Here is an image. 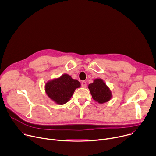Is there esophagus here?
<instances>
[{
  "mask_svg": "<svg viewBox=\"0 0 156 156\" xmlns=\"http://www.w3.org/2000/svg\"><path fill=\"white\" fill-rule=\"evenodd\" d=\"M81 86H82L83 87H86V86H87L86 82L84 81H82V83H81Z\"/></svg>",
  "mask_w": 156,
  "mask_h": 156,
  "instance_id": "1",
  "label": "esophagus"
}]
</instances>
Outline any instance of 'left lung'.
<instances>
[{"label": "left lung", "instance_id": "left-lung-1", "mask_svg": "<svg viewBox=\"0 0 156 156\" xmlns=\"http://www.w3.org/2000/svg\"><path fill=\"white\" fill-rule=\"evenodd\" d=\"M93 99L99 104L108 102L112 98V93L109 87L101 78L95 79L88 86Z\"/></svg>", "mask_w": 156, "mask_h": 156}]
</instances>
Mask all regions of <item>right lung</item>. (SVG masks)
Returning <instances> with one entry per match:
<instances>
[{
    "label": "right lung",
    "instance_id": "1",
    "mask_svg": "<svg viewBox=\"0 0 156 156\" xmlns=\"http://www.w3.org/2000/svg\"><path fill=\"white\" fill-rule=\"evenodd\" d=\"M80 83L68 74H63L58 78L50 80L45 84V91L48 97L58 104L67 102Z\"/></svg>",
    "mask_w": 156,
    "mask_h": 156
}]
</instances>
